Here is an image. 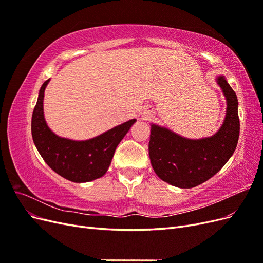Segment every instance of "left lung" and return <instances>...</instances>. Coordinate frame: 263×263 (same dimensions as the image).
Instances as JSON below:
<instances>
[{
    "instance_id": "8db88e82",
    "label": "left lung",
    "mask_w": 263,
    "mask_h": 263,
    "mask_svg": "<svg viewBox=\"0 0 263 263\" xmlns=\"http://www.w3.org/2000/svg\"><path fill=\"white\" fill-rule=\"evenodd\" d=\"M217 82L226 97L227 110L214 136L192 140L151 125L150 162L157 176L171 185L191 189L202 184L225 165L237 147L240 132L237 95L224 77H218Z\"/></svg>"
}]
</instances>
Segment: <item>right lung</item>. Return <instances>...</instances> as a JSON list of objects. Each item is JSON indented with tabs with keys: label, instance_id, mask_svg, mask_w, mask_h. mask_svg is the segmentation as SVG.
Returning <instances> with one entry per match:
<instances>
[{
	"label": "right lung",
	"instance_id": "1",
	"mask_svg": "<svg viewBox=\"0 0 263 263\" xmlns=\"http://www.w3.org/2000/svg\"><path fill=\"white\" fill-rule=\"evenodd\" d=\"M49 80L44 82L31 117V136L45 162L69 181L82 183L99 179L106 173L117 145L136 119H130L93 139L74 141L54 135L44 117V93Z\"/></svg>",
	"mask_w": 263,
	"mask_h": 263
}]
</instances>
